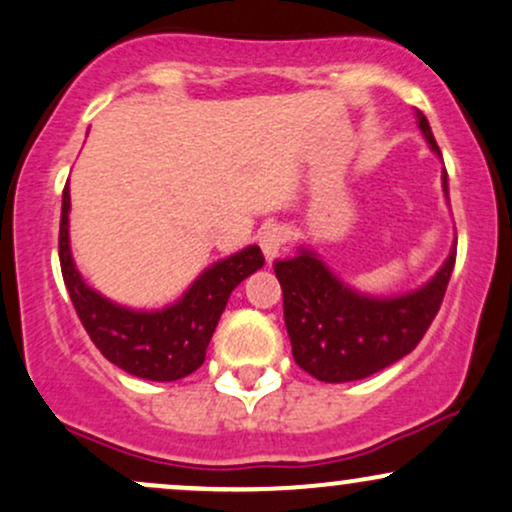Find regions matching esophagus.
<instances>
[{"mask_svg": "<svg viewBox=\"0 0 512 512\" xmlns=\"http://www.w3.org/2000/svg\"><path fill=\"white\" fill-rule=\"evenodd\" d=\"M257 240H260L262 252H265V260L274 262L279 255H282L286 245V230L284 226H279V223H269V226L260 230Z\"/></svg>", "mask_w": 512, "mask_h": 512, "instance_id": "34e87169", "label": "esophagus"}]
</instances>
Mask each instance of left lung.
<instances>
[{
	"mask_svg": "<svg viewBox=\"0 0 512 512\" xmlns=\"http://www.w3.org/2000/svg\"><path fill=\"white\" fill-rule=\"evenodd\" d=\"M418 128L442 160L430 123L415 109ZM442 192L449 201L447 172ZM457 260V243L435 277L398 296H369L352 289L316 250L299 245L289 260L274 265L284 291V323L296 364L325 384L367 379L415 350L440 311Z\"/></svg>",
	"mask_w": 512,
	"mask_h": 512,
	"instance_id": "8db88e82",
	"label": "left lung"
}]
</instances>
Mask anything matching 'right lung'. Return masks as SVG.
<instances>
[{
  "label": "right lung",
  "instance_id": "obj_1",
  "mask_svg": "<svg viewBox=\"0 0 512 512\" xmlns=\"http://www.w3.org/2000/svg\"><path fill=\"white\" fill-rule=\"evenodd\" d=\"M58 252L67 294L97 350L123 372L148 381H177L196 372L233 289L265 265L260 247L247 245L206 267L174 303L153 311L121 306L84 282L72 260L70 187L63 192Z\"/></svg>",
  "mask_w": 512,
  "mask_h": 512
}]
</instances>
